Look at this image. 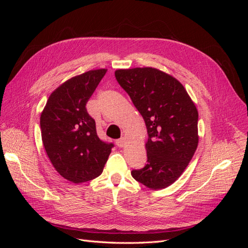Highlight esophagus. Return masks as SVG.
<instances>
[{
	"instance_id": "1",
	"label": "esophagus",
	"mask_w": 248,
	"mask_h": 248,
	"mask_svg": "<svg viewBox=\"0 0 248 248\" xmlns=\"http://www.w3.org/2000/svg\"><path fill=\"white\" fill-rule=\"evenodd\" d=\"M125 141H126V139L124 138V137H122L121 139H119V140H117V145L119 146V147H123L124 145H125Z\"/></svg>"
}]
</instances>
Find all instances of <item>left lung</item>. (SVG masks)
Instances as JSON below:
<instances>
[{"label":"left lung","mask_w":248,"mask_h":248,"mask_svg":"<svg viewBox=\"0 0 248 248\" xmlns=\"http://www.w3.org/2000/svg\"><path fill=\"white\" fill-rule=\"evenodd\" d=\"M115 77L147 127V164L131 176L151 189L174 183L199 144L198 109L181 82L152 67L118 69Z\"/></svg>","instance_id":"8db88e82"}]
</instances>
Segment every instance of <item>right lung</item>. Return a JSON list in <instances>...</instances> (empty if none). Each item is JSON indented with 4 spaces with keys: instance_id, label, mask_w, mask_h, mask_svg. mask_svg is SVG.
I'll list each match as a JSON object with an SVG mask.
<instances>
[{
    "instance_id": "right-lung-1",
    "label": "right lung",
    "mask_w": 248,
    "mask_h": 248,
    "mask_svg": "<svg viewBox=\"0 0 248 248\" xmlns=\"http://www.w3.org/2000/svg\"><path fill=\"white\" fill-rule=\"evenodd\" d=\"M107 69L90 70L58 87L40 117L44 149L56 170L72 183L98 177L114 144L101 140L86 104Z\"/></svg>"
}]
</instances>
